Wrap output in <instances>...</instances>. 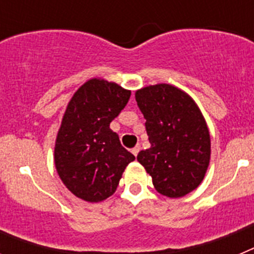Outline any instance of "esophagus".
I'll use <instances>...</instances> for the list:
<instances>
[{"label": "esophagus", "mask_w": 254, "mask_h": 254, "mask_svg": "<svg viewBox=\"0 0 254 254\" xmlns=\"http://www.w3.org/2000/svg\"><path fill=\"white\" fill-rule=\"evenodd\" d=\"M138 151H140V146H134L133 149L131 150V152L132 154L134 155V156H137V154H138Z\"/></svg>", "instance_id": "esophagus-1"}]
</instances>
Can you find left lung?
<instances>
[{
    "mask_svg": "<svg viewBox=\"0 0 254 254\" xmlns=\"http://www.w3.org/2000/svg\"><path fill=\"white\" fill-rule=\"evenodd\" d=\"M134 95L150 141L149 149L138 152V163L159 193L186 196L201 185L210 164V132L198 105L169 84L150 85Z\"/></svg>",
    "mask_w": 254,
    "mask_h": 254,
    "instance_id": "left-lung-1",
    "label": "left lung"
}]
</instances>
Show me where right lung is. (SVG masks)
Returning <instances> with one entry per match:
<instances>
[{
    "mask_svg": "<svg viewBox=\"0 0 254 254\" xmlns=\"http://www.w3.org/2000/svg\"><path fill=\"white\" fill-rule=\"evenodd\" d=\"M131 91L94 77L68 102L55 143V165L67 190L87 202L116 192L134 156L109 127L128 102Z\"/></svg>",
    "mask_w": 254,
    "mask_h": 254,
    "instance_id": "obj_1",
    "label": "right lung"
}]
</instances>
